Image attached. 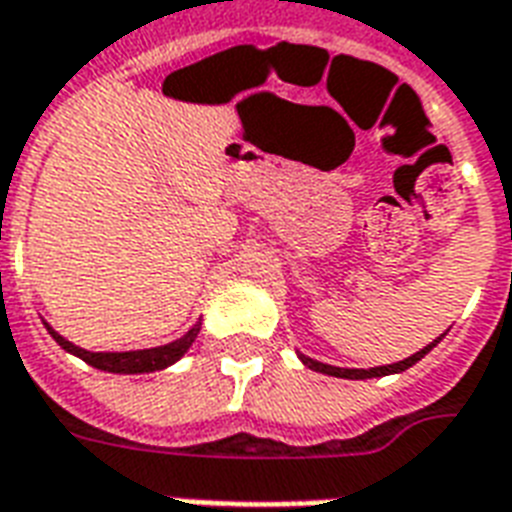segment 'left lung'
Segmentation results:
<instances>
[{"label":"left lung","instance_id":"8db88e82","mask_svg":"<svg viewBox=\"0 0 512 512\" xmlns=\"http://www.w3.org/2000/svg\"><path fill=\"white\" fill-rule=\"evenodd\" d=\"M443 337H437L434 343H429L426 348H421V351H416L413 356H407V359L397 361V364H383V367H370V370H351V367H332V364H324V361H315L310 359V356H305V353H297L299 361L305 364L307 370H315V372H324V375H332V378H348V380H367V378H383V375H397V372H405L410 370L416 361H421L426 356V353L432 351L434 345L440 343Z\"/></svg>","mask_w":512,"mask_h":512}]
</instances>
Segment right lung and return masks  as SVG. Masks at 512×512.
Masks as SVG:
<instances>
[{"instance_id":"obj_1","label":"right lung","mask_w":512,"mask_h":512,"mask_svg":"<svg viewBox=\"0 0 512 512\" xmlns=\"http://www.w3.org/2000/svg\"><path fill=\"white\" fill-rule=\"evenodd\" d=\"M42 324H45V329L51 332L53 340H56L64 351L72 353V356H78V359H83L86 364L96 367V370L115 372V375H142V372L167 370V367H172L175 361H180L183 356H186L188 348H191L194 340H197L199 329H202V324L197 321V324L191 326V329H188L180 340H175V343L156 345V348H142V351L94 353V351H86V348H80V345L69 343L67 337H61V334L56 332L48 321H42Z\"/></svg>"}]
</instances>
